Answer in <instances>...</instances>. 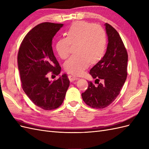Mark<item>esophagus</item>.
I'll return each mask as SVG.
<instances>
[{
  "instance_id": "34e87169",
  "label": "esophagus",
  "mask_w": 149,
  "mask_h": 149,
  "mask_svg": "<svg viewBox=\"0 0 149 149\" xmlns=\"http://www.w3.org/2000/svg\"><path fill=\"white\" fill-rule=\"evenodd\" d=\"M68 78H69L70 81H73L78 79V77H76V76H75L73 75V74H70L68 76Z\"/></svg>"
}]
</instances>
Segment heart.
<instances>
[{"label": "heart", "instance_id": "obj_1", "mask_svg": "<svg viewBox=\"0 0 149 149\" xmlns=\"http://www.w3.org/2000/svg\"><path fill=\"white\" fill-rule=\"evenodd\" d=\"M66 37L58 38L56 50L62 59L68 57L71 44L77 43L76 52L65 63V70L70 73L80 74L89 66L102 57L106 47V35L101 26L86 22H76L66 31Z\"/></svg>", "mask_w": 149, "mask_h": 149}]
</instances>
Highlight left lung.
<instances>
[{
  "mask_svg": "<svg viewBox=\"0 0 149 149\" xmlns=\"http://www.w3.org/2000/svg\"><path fill=\"white\" fill-rule=\"evenodd\" d=\"M108 44L102 59L90 70L89 73L97 86L88 82V88L82 93L87 105L96 109H102L113 102L119 94L127 78L128 55L119 34L115 29L104 24ZM100 79L102 83H99Z\"/></svg>",
  "mask_w": 149,
  "mask_h": 149,
  "instance_id": "1",
  "label": "left lung"
}]
</instances>
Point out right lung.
Segmentation results:
<instances>
[{
  "mask_svg": "<svg viewBox=\"0 0 149 149\" xmlns=\"http://www.w3.org/2000/svg\"><path fill=\"white\" fill-rule=\"evenodd\" d=\"M63 24L45 22L31 29L22 41L18 53V68L22 88L36 106L52 110L61 105L70 86L66 74L52 81L49 72L56 76L61 67L54 55L52 40Z\"/></svg>",
  "mask_w": 149,
  "mask_h": 149,
  "instance_id": "add662e5",
  "label": "right lung"
}]
</instances>
